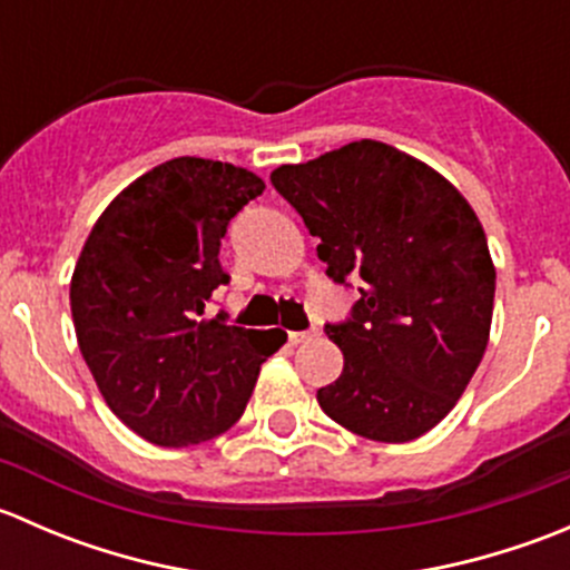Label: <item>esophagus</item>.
I'll return each instance as SVG.
<instances>
[{
	"instance_id": "obj_1",
	"label": "esophagus",
	"mask_w": 570,
	"mask_h": 570,
	"mask_svg": "<svg viewBox=\"0 0 570 570\" xmlns=\"http://www.w3.org/2000/svg\"><path fill=\"white\" fill-rule=\"evenodd\" d=\"M317 327H312V331H292L289 333V342L292 344H303V342H308V338H314L317 336Z\"/></svg>"
}]
</instances>
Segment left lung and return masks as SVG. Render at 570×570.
Wrapping results in <instances>:
<instances>
[{"label":"left lung","mask_w":570,"mask_h":570,"mask_svg":"<svg viewBox=\"0 0 570 570\" xmlns=\"http://www.w3.org/2000/svg\"><path fill=\"white\" fill-rule=\"evenodd\" d=\"M269 181L320 237L325 273L364 281L350 320L325 325L344 370L320 407L383 444L433 430L491 336L497 269L480 217L439 170L377 140L281 165Z\"/></svg>","instance_id":"8db88e82"}]
</instances>
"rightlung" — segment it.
Wrapping results in <instances>:
<instances>
[{
    "label": "right lung",
    "mask_w": 570,
    "mask_h": 570,
    "mask_svg": "<svg viewBox=\"0 0 570 570\" xmlns=\"http://www.w3.org/2000/svg\"><path fill=\"white\" fill-rule=\"evenodd\" d=\"M245 168L176 157L120 189L71 275V314L96 386L140 439L193 446L237 424L284 331L204 317L228 275V220L262 195Z\"/></svg>",
    "instance_id": "add662e5"
}]
</instances>
